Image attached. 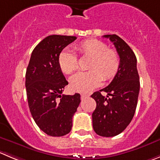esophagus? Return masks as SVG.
Returning a JSON list of instances; mask_svg holds the SVG:
<instances>
[{
    "instance_id": "esophagus-1",
    "label": "esophagus",
    "mask_w": 160,
    "mask_h": 160,
    "mask_svg": "<svg viewBox=\"0 0 160 160\" xmlns=\"http://www.w3.org/2000/svg\"><path fill=\"white\" fill-rule=\"evenodd\" d=\"M89 97V95H87V94H84V93L81 94V99H82V100H83V99L86 98V97Z\"/></svg>"
}]
</instances>
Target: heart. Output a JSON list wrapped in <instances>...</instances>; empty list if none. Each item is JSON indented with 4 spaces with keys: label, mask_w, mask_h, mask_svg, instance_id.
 Returning a JSON list of instances; mask_svg holds the SVG:
<instances>
[{
    "label": "heart",
    "mask_w": 160,
    "mask_h": 160,
    "mask_svg": "<svg viewBox=\"0 0 160 160\" xmlns=\"http://www.w3.org/2000/svg\"><path fill=\"white\" fill-rule=\"evenodd\" d=\"M79 54L92 58L88 72H78L70 78L73 91L88 93L98 87L102 80L108 81L118 73L120 58L117 52L108 48L107 44L96 39H88L75 46ZM58 64L62 72L70 74L78 68L77 56L70 50H63L59 54Z\"/></svg>",
    "instance_id": "1"
}]
</instances>
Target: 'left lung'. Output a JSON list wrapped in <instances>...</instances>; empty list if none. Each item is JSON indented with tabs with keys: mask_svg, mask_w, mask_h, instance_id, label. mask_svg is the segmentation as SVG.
I'll use <instances>...</instances> for the list:
<instances>
[{
	"mask_svg": "<svg viewBox=\"0 0 160 160\" xmlns=\"http://www.w3.org/2000/svg\"><path fill=\"white\" fill-rule=\"evenodd\" d=\"M113 42L120 58V67L112 82L93 92L97 108L92 112V127L101 137H114L121 133L130 123L138 104L140 80L137 58L133 50L116 34L103 36ZM107 92L104 97L100 92Z\"/></svg>",
	"mask_w": 160,
	"mask_h": 160,
	"instance_id": "8db88e82",
	"label": "left lung"
}]
</instances>
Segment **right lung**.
I'll return each mask as SVG.
<instances>
[{
  "mask_svg": "<svg viewBox=\"0 0 160 160\" xmlns=\"http://www.w3.org/2000/svg\"><path fill=\"white\" fill-rule=\"evenodd\" d=\"M74 36L50 35L32 52L26 72V89L30 113L46 134L61 137L70 133L80 94H62L68 85L58 64L62 50L76 40Z\"/></svg>",
  "mask_w": 160,
  "mask_h": 160,
  "instance_id": "obj_1",
  "label": "right lung"
}]
</instances>
